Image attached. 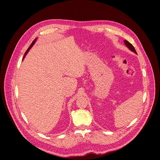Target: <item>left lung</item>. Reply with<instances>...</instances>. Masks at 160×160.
Instances as JSON below:
<instances>
[{
	"instance_id": "1",
	"label": "left lung",
	"mask_w": 160,
	"mask_h": 160,
	"mask_svg": "<svg viewBox=\"0 0 160 160\" xmlns=\"http://www.w3.org/2000/svg\"><path fill=\"white\" fill-rule=\"evenodd\" d=\"M124 43H125V45H126V47H128V48L130 49V50H131V51H132V52H134L135 54H137L136 50H135L134 47L132 46V45L131 43H129L128 41H127V40H124Z\"/></svg>"
}]
</instances>
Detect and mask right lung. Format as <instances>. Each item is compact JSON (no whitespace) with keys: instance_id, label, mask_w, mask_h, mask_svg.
I'll use <instances>...</instances> for the list:
<instances>
[{"instance_id":"add662e5","label":"right lung","mask_w":160,"mask_h":160,"mask_svg":"<svg viewBox=\"0 0 160 160\" xmlns=\"http://www.w3.org/2000/svg\"><path fill=\"white\" fill-rule=\"evenodd\" d=\"M36 39H34V41H33V42H32V43H31V45H30V46H29V48H28V50H27V51H26V52H25V54H24V56H23V58H25V57H26V54H28V52H29V50H30V49H31V47H32V46H33V45H34V43H35V42H36Z\"/></svg>"}]
</instances>
